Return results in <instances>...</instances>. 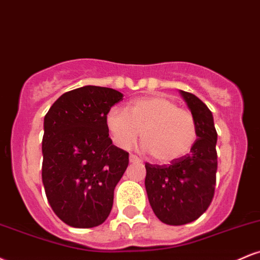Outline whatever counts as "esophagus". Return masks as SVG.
<instances>
[{
    "mask_svg": "<svg viewBox=\"0 0 260 260\" xmlns=\"http://www.w3.org/2000/svg\"><path fill=\"white\" fill-rule=\"evenodd\" d=\"M129 162H132V164H138V162H140V160L138 159V157L136 156V155H129Z\"/></svg>",
    "mask_w": 260,
    "mask_h": 260,
    "instance_id": "esophagus-1",
    "label": "esophagus"
}]
</instances>
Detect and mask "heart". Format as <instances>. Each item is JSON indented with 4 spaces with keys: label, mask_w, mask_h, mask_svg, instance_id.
Returning a JSON list of instances; mask_svg holds the SVG:
<instances>
[{
    "label": "heart",
    "mask_w": 260,
    "mask_h": 260,
    "mask_svg": "<svg viewBox=\"0 0 260 260\" xmlns=\"http://www.w3.org/2000/svg\"><path fill=\"white\" fill-rule=\"evenodd\" d=\"M105 122L113 143L121 149L132 148L142 133L143 150L160 164L184 157L197 139L192 113L164 95L131 101L127 111L112 107L106 113Z\"/></svg>",
    "instance_id": "1"
}]
</instances>
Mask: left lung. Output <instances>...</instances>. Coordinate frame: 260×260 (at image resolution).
Returning a JSON list of instances; mask_svg holds the SVG:
<instances>
[{
  "label": "left lung",
  "instance_id": "left-lung-1",
  "mask_svg": "<svg viewBox=\"0 0 260 260\" xmlns=\"http://www.w3.org/2000/svg\"><path fill=\"white\" fill-rule=\"evenodd\" d=\"M197 124V139L189 154L170 165L145 164V189L160 221L180 226L205 213L216 183L217 133L213 113L194 94L180 90Z\"/></svg>",
  "mask_w": 260,
  "mask_h": 260
}]
</instances>
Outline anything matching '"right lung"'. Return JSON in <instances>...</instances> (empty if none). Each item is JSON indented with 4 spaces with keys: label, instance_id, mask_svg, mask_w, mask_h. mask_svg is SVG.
Here are the masks:
<instances>
[{
    "label": "right lung",
    "instance_id": "obj_1",
    "mask_svg": "<svg viewBox=\"0 0 260 260\" xmlns=\"http://www.w3.org/2000/svg\"><path fill=\"white\" fill-rule=\"evenodd\" d=\"M122 99L115 89L85 85L61 95L44 118L45 193L56 215L72 228H95L110 215L129 160L112 144L105 118Z\"/></svg>",
    "mask_w": 260,
    "mask_h": 260
}]
</instances>
